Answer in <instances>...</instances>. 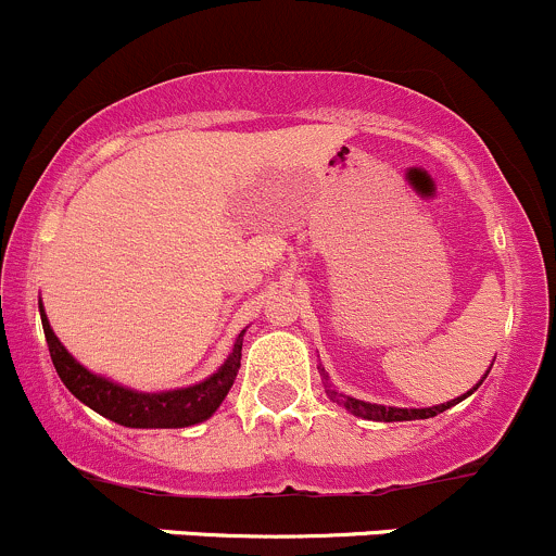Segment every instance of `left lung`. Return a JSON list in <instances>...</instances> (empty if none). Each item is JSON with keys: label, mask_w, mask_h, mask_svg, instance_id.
<instances>
[{"label": "left lung", "mask_w": 556, "mask_h": 556, "mask_svg": "<svg viewBox=\"0 0 556 556\" xmlns=\"http://www.w3.org/2000/svg\"><path fill=\"white\" fill-rule=\"evenodd\" d=\"M324 376H326V374H324ZM485 376H488V374H485ZM485 376H482V379H485ZM480 384H482V381H480ZM480 384H477V387H480ZM326 387H328V390H326L328 397H331L333 403L344 405V408H348L350 414L361 416V419H371V421H414V419H432V416L443 414V410L451 408V405L462 403L464 397H469L471 392L477 390V387H475V390L467 392V395L451 400V403H443V405H432V408H387V405L363 403V400H355V397H350V395H342V392L333 390V387L328 384V381H326Z\"/></svg>", "instance_id": "1"}]
</instances>
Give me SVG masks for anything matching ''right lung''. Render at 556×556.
Wrapping results in <instances>:
<instances>
[{
	"instance_id": "add662e5",
	"label": "right lung",
	"mask_w": 556,
	"mask_h": 556,
	"mask_svg": "<svg viewBox=\"0 0 556 556\" xmlns=\"http://www.w3.org/2000/svg\"><path fill=\"white\" fill-rule=\"evenodd\" d=\"M39 313L41 326H45L47 348H50L52 366H55L63 384L68 387L71 395L79 397L81 403L89 405L92 410H98L105 419L122 424V427L175 429L204 421L219 408V403H223L232 387V381H236L238 368H241L243 333L236 339V344H232V352L228 361H225V366L214 376H208L206 381H201V384L175 392H135L127 390V387L113 384V381L103 379V376L89 374L87 368L81 366V363H76L74 357L68 355V350L58 342L50 324H47V315L45 309H41V304Z\"/></svg>"
}]
</instances>
